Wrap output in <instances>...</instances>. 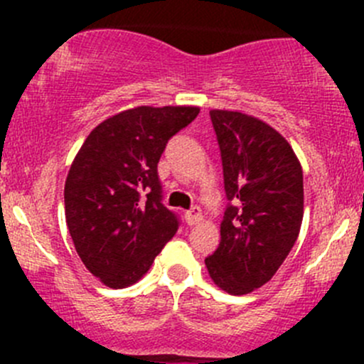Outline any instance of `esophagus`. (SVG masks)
<instances>
[{
    "label": "esophagus",
    "instance_id": "esophagus-1",
    "mask_svg": "<svg viewBox=\"0 0 364 364\" xmlns=\"http://www.w3.org/2000/svg\"><path fill=\"white\" fill-rule=\"evenodd\" d=\"M185 218H186V223H188V225H196V223H199L200 218H203V213H200L199 205H193V208H190L188 211L185 213Z\"/></svg>",
    "mask_w": 364,
    "mask_h": 364
}]
</instances>
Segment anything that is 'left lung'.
Listing matches in <instances>:
<instances>
[{"mask_svg": "<svg viewBox=\"0 0 364 364\" xmlns=\"http://www.w3.org/2000/svg\"><path fill=\"white\" fill-rule=\"evenodd\" d=\"M227 204L220 245L205 267L220 289L248 294L273 278L303 222V171L291 144L257 117L209 111Z\"/></svg>", "mask_w": 364, "mask_h": 364, "instance_id": "8db88e82", "label": "left lung"}]
</instances>
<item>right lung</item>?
<instances>
[{"mask_svg":"<svg viewBox=\"0 0 364 364\" xmlns=\"http://www.w3.org/2000/svg\"><path fill=\"white\" fill-rule=\"evenodd\" d=\"M199 107L128 109L80 146L65 183V216L84 266L111 289L141 280L179 227L161 204L159 161Z\"/></svg>","mask_w":364,"mask_h":364,"instance_id":"right-lung-1","label":"right lung"}]
</instances>
